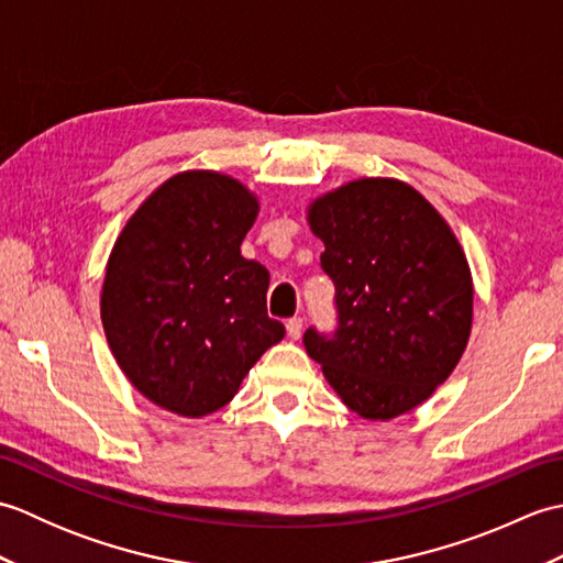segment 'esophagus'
Here are the masks:
<instances>
[{"label":"esophagus","mask_w":563,"mask_h":563,"mask_svg":"<svg viewBox=\"0 0 563 563\" xmlns=\"http://www.w3.org/2000/svg\"><path fill=\"white\" fill-rule=\"evenodd\" d=\"M285 327H288V336H290V339H295V341H297V339L302 336V327H305V324H302V319H300V317H292V319H288V324H285Z\"/></svg>","instance_id":"obj_1"}]
</instances>
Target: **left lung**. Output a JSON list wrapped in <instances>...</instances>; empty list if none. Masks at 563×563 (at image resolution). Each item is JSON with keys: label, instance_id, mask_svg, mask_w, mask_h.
<instances>
[{"label": "left lung", "instance_id": "obj_1", "mask_svg": "<svg viewBox=\"0 0 563 563\" xmlns=\"http://www.w3.org/2000/svg\"><path fill=\"white\" fill-rule=\"evenodd\" d=\"M336 285L339 329L305 333L341 401L367 421L423 404L457 367L472 333L474 285L445 218L399 178H357L309 202Z\"/></svg>", "mask_w": 563, "mask_h": 563}]
</instances>
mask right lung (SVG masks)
Instances as JSON below:
<instances>
[{"label":"right lung","mask_w":563,"mask_h":563,"mask_svg":"<svg viewBox=\"0 0 563 563\" xmlns=\"http://www.w3.org/2000/svg\"><path fill=\"white\" fill-rule=\"evenodd\" d=\"M258 198L236 178L190 169L152 190L106 263L101 321L115 363L159 409L200 418L234 399L285 327L271 275L242 256Z\"/></svg>","instance_id":"obj_1"}]
</instances>
